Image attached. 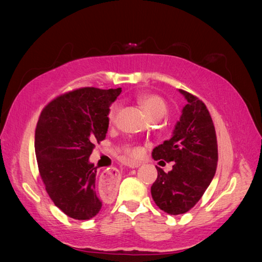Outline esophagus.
Returning <instances> with one entry per match:
<instances>
[{"mask_svg": "<svg viewBox=\"0 0 262 262\" xmlns=\"http://www.w3.org/2000/svg\"><path fill=\"white\" fill-rule=\"evenodd\" d=\"M139 162H134V163H128L127 165L132 167V168H135L137 166H140ZM119 181H120V173H119V171L117 168L114 167H111L107 168V170H105L103 173L100 174V178H99V188L103 193H112L115 186L119 184Z\"/></svg>", "mask_w": 262, "mask_h": 262, "instance_id": "1", "label": "esophagus"}]
</instances>
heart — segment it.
<instances>
[{"label": "heart", "mask_w": 262, "mask_h": 262, "mask_svg": "<svg viewBox=\"0 0 262 262\" xmlns=\"http://www.w3.org/2000/svg\"><path fill=\"white\" fill-rule=\"evenodd\" d=\"M137 103L140 104L142 110L147 114V117L150 120H159L167 112V105L161 96L155 94H143L137 97ZM120 110V105L113 104L110 107L107 119L110 123H114L117 120V115ZM125 154L127 157L129 158H136L141 156L142 149L137 145H129V147L125 148Z\"/></svg>", "instance_id": "1"}]
</instances>
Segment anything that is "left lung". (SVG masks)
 Instances as JSON below:
<instances>
[{
  "label": "left lung",
  "instance_id": "8db88e82",
  "mask_svg": "<svg viewBox=\"0 0 262 262\" xmlns=\"http://www.w3.org/2000/svg\"><path fill=\"white\" fill-rule=\"evenodd\" d=\"M179 92L187 104L173 135L152 150L155 161L173 162L167 173L156 166L158 176L151 186L155 203L170 215L185 214L196 205L214 178L219 161L209 111L198 97L184 90Z\"/></svg>",
  "mask_w": 262,
  "mask_h": 262
}]
</instances>
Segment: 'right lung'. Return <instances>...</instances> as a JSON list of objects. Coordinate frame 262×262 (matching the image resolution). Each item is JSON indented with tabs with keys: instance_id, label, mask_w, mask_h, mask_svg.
Wrapping results in <instances>:
<instances>
[{
	"instance_id": "right-lung-1",
	"label": "right lung",
	"mask_w": 262,
	"mask_h": 262,
	"mask_svg": "<svg viewBox=\"0 0 262 262\" xmlns=\"http://www.w3.org/2000/svg\"><path fill=\"white\" fill-rule=\"evenodd\" d=\"M121 88H81L48 103L35 128L39 173L54 205L78 221L98 214L103 200L96 188L97 167L89 162L106 137L110 106Z\"/></svg>"
}]
</instances>
